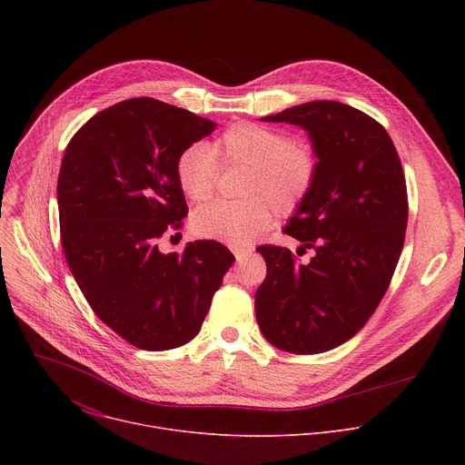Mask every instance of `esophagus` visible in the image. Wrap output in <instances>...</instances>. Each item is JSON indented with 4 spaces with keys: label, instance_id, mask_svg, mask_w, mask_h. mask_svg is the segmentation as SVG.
Returning a JSON list of instances; mask_svg holds the SVG:
<instances>
[{
    "label": "esophagus",
    "instance_id": "obj_1",
    "mask_svg": "<svg viewBox=\"0 0 465 465\" xmlns=\"http://www.w3.org/2000/svg\"><path fill=\"white\" fill-rule=\"evenodd\" d=\"M232 252L237 259V262H242L248 259V255L252 253V248H242V246H232Z\"/></svg>",
    "mask_w": 465,
    "mask_h": 465
}]
</instances>
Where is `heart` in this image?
Returning a JSON list of instances; mask_svg holds the SVG:
<instances>
[{
	"label": "heart",
	"instance_id": "obj_1",
	"mask_svg": "<svg viewBox=\"0 0 465 465\" xmlns=\"http://www.w3.org/2000/svg\"><path fill=\"white\" fill-rule=\"evenodd\" d=\"M242 165L239 203H212L196 210L191 226L198 237L244 244L282 215L294 212L309 194L316 158L309 145L289 142L283 132L257 123H235L208 147L191 145L176 162V178L187 201L203 204L213 196L219 167Z\"/></svg>",
	"mask_w": 465,
	"mask_h": 465
}]
</instances>
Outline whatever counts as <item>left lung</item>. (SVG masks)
Returning <instances> with one entry per match:
<instances>
[{"label": "left lung", "instance_id": "obj_1", "mask_svg": "<svg viewBox=\"0 0 465 465\" xmlns=\"http://www.w3.org/2000/svg\"><path fill=\"white\" fill-rule=\"evenodd\" d=\"M261 121L303 128L316 176L285 226L312 257L302 262L282 246L257 248L267 278L255 292V318L278 350L323 353L357 333L390 285L409 221L403 167L388 132L339 101L296 104Z\"/></svg>", "mask_w": 465, "mask_h": 465}]
</instances>
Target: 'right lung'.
<instances>
[{"mask_svg":"<svg viewBox=\"0 0 465 465\" xmlns=\"http://www.w3.org/2000/svg\"><path fill=\"white\" fill-rule=\"evenodd\" d=\"M217 123L153 97L95 114L65 147L56 187L62 250L94 312L147 351L193 341L235 261L217 241L163 253L187 204L176 162Z\"/></svg>","mask_w":465,"mask_h":465,"instance_id":"right-lung-1","label":"right lung"}]
</instances>
